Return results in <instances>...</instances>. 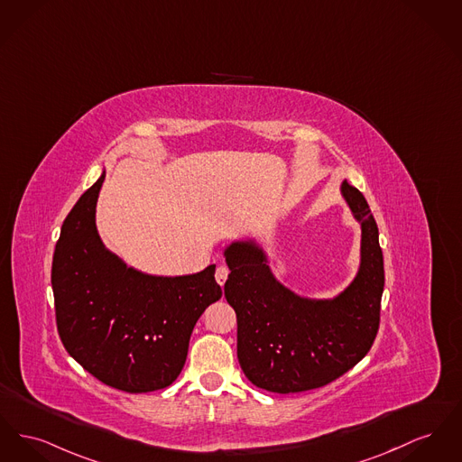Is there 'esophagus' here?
Here are the masks:
<instances>
[{
  "label": "esophagus",
  "mask_w": 462,
  "mask_h": 462,
  "mask_svg": "<svg viewBox=\"0 0 462 462\" xmlns=\"http://www.w3.org/2000/svg\"><path fill=\"white\" fill-rule=\"evenodd\" d=\"M215 277H217V282L219 286H223L225 284V281H226V277H228V269L226 267H223V265H219L217 269V273H215Z\"/></svg>",
  "instance_id": "esophagus-1"
}]
</instances>
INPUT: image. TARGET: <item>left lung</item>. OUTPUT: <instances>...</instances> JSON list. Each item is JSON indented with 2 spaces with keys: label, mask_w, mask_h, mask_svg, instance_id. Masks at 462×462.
I'll list each match as a JSON object with an SVG mask.
<instances>
[{
  "label": "left lung",
  "mask_w": 462,
  "mask_h": 462,
  "mask_svg": "<svg viewBox=\"0 0 462 462\" xmlns=\"http://www.w3.org/2000/svg\"><path fill=\"white\" fill-rule=\"evenodd\" d=\"M340 191L361 225V262L335 299L300 297L281 284L254 241L225 247V299L237 314V357L260 389L290 394L323 387L357 365L377 337L383 291L379 228L361 191L347 180Z\"/></svg>",
  "instance_id": "obj_1"
}]
</instances>
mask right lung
I'll use <instances>...</instances> for the list:
<instances>
[{"instance_id":"1","label":"right lung","mask_w":462,"mask_h":462,"mask_svg":"<svg viewBox=\"0 0 462 462\" xmlns=\"http://www.w3.org/2000/svg\"><path fill=\"white\" fill-rule=\"evenodd\" d=\"M101 178L64 219L55 245L52 290L57 331L73 359L125 393H150L181 374L191 331L221 299L217 265L190 275H150L103 245L96 226Z\"/></svg>"}]
</instances>
